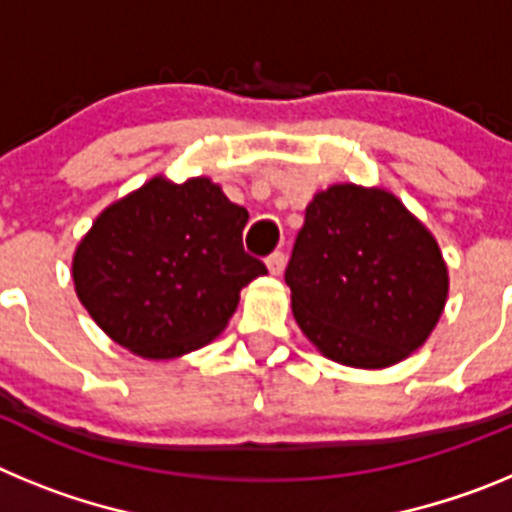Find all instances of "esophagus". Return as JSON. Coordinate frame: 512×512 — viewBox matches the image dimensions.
<instances>
[{
    "label": "esophagus",
    "mask_w": 512,
    "mask_h": 512,
    "mask_svg": "<svg viewBox=\"0 0 512 512\" xmlns=\"http://www.w3.org/2000/svg\"><path fill=\"white\" fill-rule=\"evenodd\" d=\"M284 266H287V259H284L282 251H274L269 259H266V269H269L271 277H279L284 271Z\"/></svg>",
    "instance_id": "34e87169"
}]
</instances>
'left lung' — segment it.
<instances>
[{"label": "left lung", "instance_id": "1", "mask_svg": "<svg viewBox=\"0 0 512 512\" xmlns=\"http://www.w3.org/2000/svg\"><path fill=\"white\" fill-rule=\"evenodd\" d=\"M284 279L307 341L354 369L408 359L449 297V269L431 230L392 192L359 184L312 197Z\"/></svg>", "mask_w": 512, "mask_h": 512}]
</instances>
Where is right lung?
Wrapping results in <instances>:
<instances>
[{
  "instance_id": "1",
  "label": "right lung",
  "mask_w": 512,
  "mask_h": 512,
  "mask_svg": "<svg viewBox=\"0 0 512 512\" xmlns=\"http://www.w3.org/2000/svg\"><path fill=\"white\" fill-rule=\"evenodd\" d=\"M246 207L210 176L164 174L104 207L71 261L76 297L115 343L143 359L207 346L233 318L241 289L266 274L243 251Z\"/></svg>"
}]
</instances>
